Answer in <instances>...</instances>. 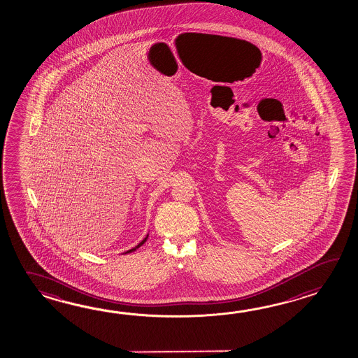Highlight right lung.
<instances>
[{
	"label": "right lung",
	"instance_id": "obj_1",
	"mask_svg": "<svg viewBox=\"0 0 358 358\" xmlns=\"http://www.w3.org/2000/svg\"><path fill=\"white\" fill-rule=\"evenodd\" d=\"M148 236H149V234H146L145 238H144V240H143V241L140 242V243H139V245H138V246H135V248H131V250H129V251H126V252H124V254H130V252H132V251H135V250H136V248H139L140 246H141V245H143V243H144V242H145L146 240H148Z\"/></svg>",
	"mask_w": 358,
	"mask_h": 358
}]
</instances>
